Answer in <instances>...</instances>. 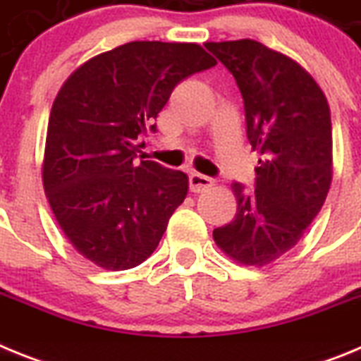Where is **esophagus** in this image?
<instances>
[{
    "mask_svg": "<svg viewBox=\"0 0 361 361\" xmlns=\"http://www.w3.org/2000/svg\"><path fill=\"white\" fill-rule=\"evenodd\" d=\"M213 186V178L206 177V175H200L197 171L190 175V190L193 193H200V191H206Z\"/></svg>",
    "mask_w": 361,
    "mask_h": 361,
    "instance_id": "1",
    "label": "esophagus"
}]
</instances>
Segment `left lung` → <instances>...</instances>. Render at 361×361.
I'll use <instances>...</instances> for the list:
<instances>
[{"label": "left lung", "instance_id": "left-lung-1", "mask_svg": "<svg viewBox=\"0 0 361 361\" xmlns=\"http://www.w3.org/2000/svg\"><path fill=\"white\" fill-rule=\"evenodd\" d=\"M237 81L258 159L255 191L231 184L237 213L213 240L242 266L288 253L320 213L333 180L327 97L304 66L255 39L204 43Z\"/></svg>", "mask_w": 361, "mask_h": 361}]
</instances>
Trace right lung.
Listing matches in <instances>:
<instances>
[{
  "label": "right lung",
  "instance_id": "obj_1",
  "mask_svg": "<svg viewBox=\"0 0 361 361\" xmlns=\"http://www.w3.org/2000/svg\"><path fill=\"white\" fill-rule=\"evenodd\" d=\"M197 43L132 41L70 73L54 99L43 188L79 255L108 271L155 251L188 195V177L145 161L139 137L183 79L215 66Z\"/></svg>",
  "mask_w": 361,
  "mask_h": 361
}]
</instances>
